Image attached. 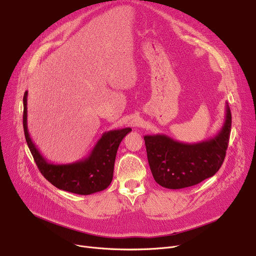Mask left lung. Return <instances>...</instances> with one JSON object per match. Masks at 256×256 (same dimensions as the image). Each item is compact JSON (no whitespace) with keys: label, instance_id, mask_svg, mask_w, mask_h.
<instances>
[{"label":"left lung","instance_id":"1","mask_svg":"<svg viewBox=\"0 0 256 256\" xmlns=\"http://www.w3.org/2000/svg\"><path fill=\"white\" fill-rule=\"evenodd\" d=\"M232 130V112L226 102L225 121L214 138L188 144L166 135L145 136L148 164L154 180L167 189H182L212 178L223 164Z\"/></svg>","mask_w":256,"mask_h":256}]
</instances>
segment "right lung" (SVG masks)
<instances>
[{
	"instance_id": "add662e5",
	"label": "right lung",
	"mask_w": 256,
	"mask_h": 256,
	"mask_svg": "<svg viewBox=\"0 0 256 256\" xmlns=\"http://www.w3.org/2000/svg\"><path fill=\"white\" fill-rule=\"evenodd\" d=\"M26 98L28 91L24 94V137L42 176L58 189L78 195H90L106 189L113 180L114 163L119 144L132 128H126L104 132L89 156L78 162L61 165L52 164L40 154L30 137L26 124Z\"/></svg>"
}]
</instances>
